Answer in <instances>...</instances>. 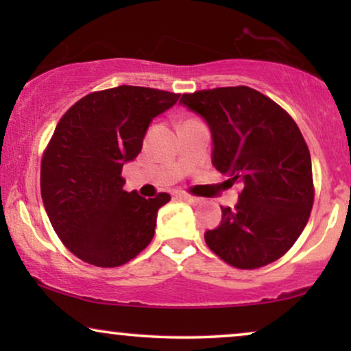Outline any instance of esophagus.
<instances>
[{
	"mask_svg": "<svg viewBox=\"0 0 351 351\" xmlns=\"http://www.w3.org/2000/svg\"><path fill=\"white\" fill-rule=\"evenodd\" d=\"M180 198L189 201V203H199V201H201L199 198H196V196H191L189 193H180Z\"/></svg>",
	"mask_w": 351,
	"mask_h": 351,
	"instance_id": "esophagus-1",
	"label": "esophagus"
}]
</instances>
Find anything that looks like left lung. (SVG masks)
I'll list each match as a JSON object with an SVG mask.
<instances>
[{
    "label": "left lung",
    "mask_w": 351,
    "mask_h": 351,
    "mask_svg": "<svg viewBox=\"0 0 351 351\" xmlns=\"http://www.w3.org/2000/svg\"><path fill=\"white\" fill-rule=\"evenodd\" d=\"M180 102L213 132V165L239 184L238 204L222 206V222L204 233L223 262L254 270L294 246L315 201L311 158L285 108L247 86L195 90Z\"/></svg>",
    "instance_id": "8db88e82"
}]
</instances>
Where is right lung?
Segmentation results:
<instances>
[{
    "instance_id": "obj_1",
    "label": "right lung",
    "mask_w": 351,
    "mask_h": 351,
    "mask_svg": "<svg viewBox=\"0 0 351 351\" xmlns=\"http://www.w3.org/2000/svg\"><path fill=\"white\" fill-rule=\"evenodd\" d=\"M179 95L126 84L95 90L57 123L41 158V198L57 237L83 262L119 267L150 244L171 195L129 193L121 171L141 153L148 124Z\"/></svg>"
}]
</instances>
